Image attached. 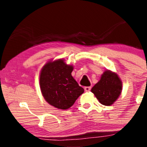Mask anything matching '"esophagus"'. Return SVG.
<instances>
[{
	"label": "esophagus",
	"mask_w": 147,
	"mask_h": 147,
	"mask_svg": "<svg viewBox=\"0 0 147 147\" xmlns=\"http://www.w3.org/2000/svg\"><path fill=\"white\" fill-rule=\"evenodd\" d=\"M85 92H89L90 90V89H91V88L90 87H85Z\"/></svg>",
	"instance_id": "1"
}]
</instances>
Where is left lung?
Masks as SVG:
<instances>
[{
	"label": "left lung",
	"instance_id": "1",
	"mask_svg": "<svg viewBox=\"0 0 147 147\" xmlns=\"http://www.w3.org/2000/svg\"><path fill=\"white\" fill-rule=\"evenodd\" d=\"M122 91V82L119 75L107 70L100 80L92 88L91 92L102 105L110 106L118 99Z\"/></svg>",
	"mask_w": 147,
	"mask_h": 147
}]
</instances>
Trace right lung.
<instances>
[{
	"label": "right lung",
	"mask_w": 147,
	"mask_h": 147,
	"mask_svg": "<svg viewBox=\"0 0 147 147\" xmlns=\"http://www.w3.org/2000/svg\"><path fill=\"white\" fill-rule=\"evenodd\" d=\"M74 66L65 59L48 61L40 74V88L42 96L50 105L59 110L72 106L84 89L71 75Z\"/></svg>",
	"instance_id": "add662e5"
}]
</instances>
